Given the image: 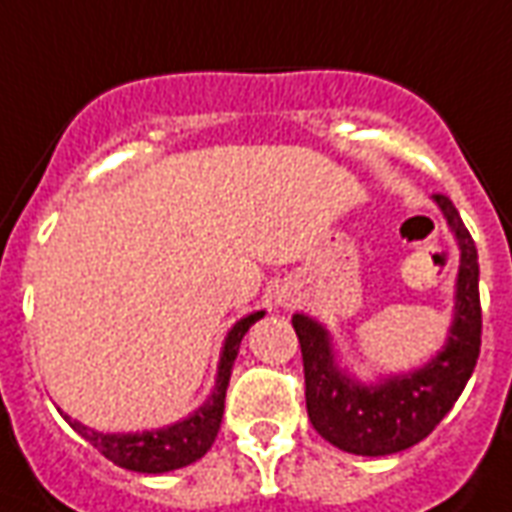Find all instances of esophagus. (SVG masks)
Wrapping results in <instances>:
<instances>
[{"label":"esophagus","mask_w":512,"mask_h":512,"mask_svg":"<svg viewBox=\"0 0 512 512\" xmlns=\"http://www.w3.org/2000/svg\"><path fill=\"white\" fill-rule=\"evenodd\" d=\"M275 302L278 305H283V308H292V294H286V292H275Z\"/></svg>","instance_id":"esophagus-1"}]
</instances>
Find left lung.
Masks as SVG:
<instances>
[{
  "mask_svg": "<svg viewBox=\"0 0 512 512\" xmlns=\"http://www.w3.org/2000/svg\"><path fill=\"white\" fill-rule=\"evenodd\" d=\"M434 201L445 212L458 240L453 327L442 352L412 374L390 376L379 384H360L335 363L330 333L322 324L294 313L305 371V406L313 428L338 450L354 455H390L423 442L442 423L475 371L483 335L480 311V267L477 248L455 204L442 193Z\"/></svg>",
  "mask_w": 512,
  "mask_h": 512,
  "instance_id": "obj_1",
  "label": "left lung"
}]
</instances>
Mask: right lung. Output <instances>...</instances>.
Segmentation results:
<instances>
[{"label":"right lung","mask_w":512,"mask_h":512,"mask_svg":"<svg viewBox=\"0 0 512 512\" xmlns=\"http://www.w3.org/2000/svg\"><path fill=\"white\" fill-rule=\"evenodd\" d=\"M261 316H264V311H256L231 327L229 335H226V343H223V352H220L215 390L204 401V406H199L185 420L166 425V428H158V431H141V434H100V431H92L87 425H81L78 420H70L65 412H62V417L100 455H106L108 461H114V464L122 466V469H130V472L163 475V472L182 469V466L199 461L201 455L210 450L220 431L223 404H226V387H229L231 379V365L237 360L242 338L251 330L253 322H259Z\"/></svg>","instance_id":"1"}]
</instances>
